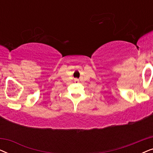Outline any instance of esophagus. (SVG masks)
<instances>
[{
	"mask_svg": "<svg viewBox=\"0 0 153 153\" xmlns=\"http://www.w3.org/2000/svg\"><path fill=\"white\" fill-rule=\"evenodd\" d=\"M76 81H77V80H76Z\"/></svg>",
	"mask_w": 153,
	"mask_h": 153,
	"instance_id": "esophagus-1",
	"label": "esophagus"
}]
</instances>
